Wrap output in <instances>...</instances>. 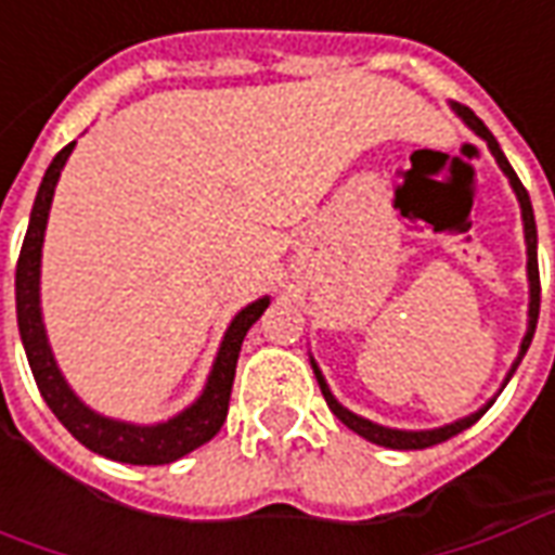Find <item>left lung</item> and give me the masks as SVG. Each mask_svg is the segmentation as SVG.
Instances as JSON below:
<instances>
[{
    "mask_svg": "<svg viewBox=\"0 0 555 555\" xmlns=\"http://www.w3.org/2000/svg\"><path fill=\"white\" fill-rule=\"evenodd\" d=\"M452 113L464 121L473 133H476L478 139H485L490 147V154H493V159H496V166L502 169V175L508 178V183H512L514 195H517V202H520V217H524V237H526V279H529V312H526V336L524 341H520V350H517V360L512 362V369H508V374H505V380H502L500 392L505 389V384L512 380V374L517 372V365H520V360L526 357V350H529V345H532V336H535V324H538V309H541V279H538V229H535V214H532V202H529V193H526V186L520 183V178L514 175L512 163L505 159V154H502L500 142L493 139V133H490L488 127L481 125V118H478L473 109H466V106H461V103H452ZM312 372L314 377H318V386H321V392H324L326 404H330V410L336 413L345 425H348L353 434H360V437H365L369 442H374V446H386V449H428V446H437V442L449 440V437H454V434H461V430H466L469 425H476L478 418L488 413V408L496 401V396L490 398L488 404H481V408L476 410V413H469V416L464 418H454V422H449V425H440V428H428V430H401V428H386V425H377V422H372V418L360 416V413H353V410H348L345 404H338V398L330 392V384L324 380V374H321V369H318V362L312 360Z\"/></svg>",
    "mask_w": 555,
    "mask_h": 555,
    "instance_id": "1",
    "label": "left lung"
}]
</instances>
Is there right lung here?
Masks as SVG:
<instances>
[{
    "label": "right lung",
    "instance_id": "obj_1",
    "mask_svg": "<svg viewBox=\"0 0 555 555\" xmlns=\"http://www.w3.org/2000/svg\"><path fill=\"white\" fill-rule=\"evenodd\" d=\"M77 142L65 145L50 163V169L43 171V181L35 195V205L29 214V229L26 241L20 249L17 261V326L26 360L35 374V384L41 389L47 408L53 410L55 418L77 437L86 449L94 454H103L118 464H137V466H159L171 464L183 454H190L207 440H214L222 428V422L229 416V398L231 384H234V369L241 357V345L249 326L264 314L270 306V297H258L249 306H243L241 312L231 318L225 336L219 341L217 357L207 374L202 396L195 398L190 408L175 413L166 422L157 425H137V422H121V418L103 416L98 410H91L82 398L70 389L65 374L59 369V362L47 338L41 312V253H43V234H47V219L53 207L55 183L62 178L67 157Z\"/></svg>",
    "mask_w": 555,
    "mask_h": 555
}]
</instances>
